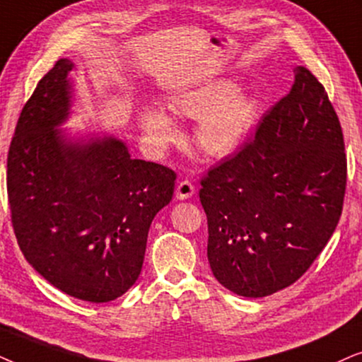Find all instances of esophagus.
<instances>
[{"label": "esophagus", "instance_id": "obj_1", "mask_svg": "<svg viewBox=\"0 0 362 362\" xmlns=\"http://www.w3.org/2000/svg\"><path fill=\"white\" fill-rule=\"evenodd\" d=\"M194 194H195V187L192 185V182H189V180L178 182V185L175 189V197L178 200H189V199H192V195Z\"/></svg>", "mask_w": 362, "mask_h": 362}]
</instances>
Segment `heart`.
<instances>
[{
    "label": "heart",
    "instance_id": "1",
    "mask_svg": "<svg viewBox=\"0 0 362 362\" xmlns=\"http://www.w3.org/2000/svg\"><path fill=\"white\" fill-rule=\"evenodd\" d=\"M168 109L177 117L195 119V144L205 156L226 158L247 142L258 105L233 79L215 77L173 93L168 98ZM139 127L153 152H163L178 137L175 119L153 105H146L139 112Z\"/></svg>",
    "mask_w": 362,
    "mask_h": 362
}]
</instances>
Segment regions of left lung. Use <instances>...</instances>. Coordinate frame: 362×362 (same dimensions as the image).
I'll list each match as a JSON object with an SVG mask.
<instances>
[{"label":"left lung","instance_id":"left-lung-1","mask_svg":"<svg viewBox=\"0 0 362 362\" xmlns=\"http://www.w3.org/2000/svg\"><path fill=\"white\" fill-rule=\"evenodd\" d=\"M344 190L339 119L320 81L296 66L255 141L202 180L214 276L245 298L293 285L331 238Z\"/></svg>","mask_w":362,"mask_h":362}]
</instances>
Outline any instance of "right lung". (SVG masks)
Wrapping results in <instances>:
<instances>
[{"label":"right lung","instance_id":"1","mask_svg":"<svg viewBox=\"0 0 362 362\" xmlns=\"http://www.w3.org/2000/svg\"><path fill=\"white\" fill-rule=\"evenodd\" d=\"M74 67L57 61L23 107L8 153V197L31 267L66 295L107 303L137 281L175 172L132 158L114 134L62 129L74 112Z\"/></svg>","mask_w":362,"mask_h":362}]
</instances>
